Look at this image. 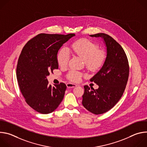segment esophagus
<instances>
[{
	"label": "esophagus",
	"mask_w": 147,
	"mask_h": 147,
	"mask_svg": "<svg viewBox=\"0 0 147 147\" xmlns=\"http://www.w3.org/2000/svg\"><path fill=\"white\" fill-rule=\"evenodd\" d=\"M67 87L68 88H74L77 86L76 84H73V83H67Z\"/></svg>",
	"instance_id": "obj_1"
}]
</instances>
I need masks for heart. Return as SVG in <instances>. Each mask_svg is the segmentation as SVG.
<instances>
[{"instance_id":"b5f03b06","label":"heart","mask_w":147,"mask_h":147,"mask_svg":"<svg viewBox=\"0 0 147 147\" xmlns=\"http://www.w3.org/2000/svg\"><path fill=\"white\" fill-rule=\"evenodd\" d=\"M70 53L77 55L84 60L87 68L91 71L99 70L103 65L107 59V52L105 50L99 49V46L93 41L88 39H80L73 42L70 47H63L58 51L56 56L58 65L61 67L66 66L70 57ZM69 80L78 81L82 74L72 70L67 74Z\"/></svg>"}]
</instances>
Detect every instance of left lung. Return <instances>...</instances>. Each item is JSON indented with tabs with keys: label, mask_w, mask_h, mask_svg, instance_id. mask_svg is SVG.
Segmentation results:
<instances>
[{
	"label": "left lung",
	"mask_w": 147,
	"mask_h": 147,
	"mask_svg": "<svg viewBox=\"0 0 147 147\" xmlns=\"http://www.w3.org/2000/svg\"><path fill=\"white\" fill-rule=\"evenodd\" d=\"M90 36L103 39L107 56L102 68L90 79L99 88L84 87L82 104L90 112L99 115L111 109L122 96L128 81L129 65L124 51L113 38L103 33Z\"/></svg>",
	"instance_id": "left-lung-1"
}]
</instances>
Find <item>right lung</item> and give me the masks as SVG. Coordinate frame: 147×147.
Returning <instances> with one entry per match:
<instances>
[{
  "mask_svg": "<svg viewBox=\"0 0 147 147\" xmlns=\"http://www.w3.org/2000/svg\"><path fill=\"white\" fill-rule=\"evenodd\" d=\"M74 36L39 34L28 41L20 53L16 69L18 86L27 103L40 113H52L64 98L65 84L52 87L47 76L58 69L57 53Z\"/></svg>",
  "mask_w": 147,
  "mask_h": 147,
  "instance_id": "obj_1",
  "label": "right lung"
}]
</instances>
